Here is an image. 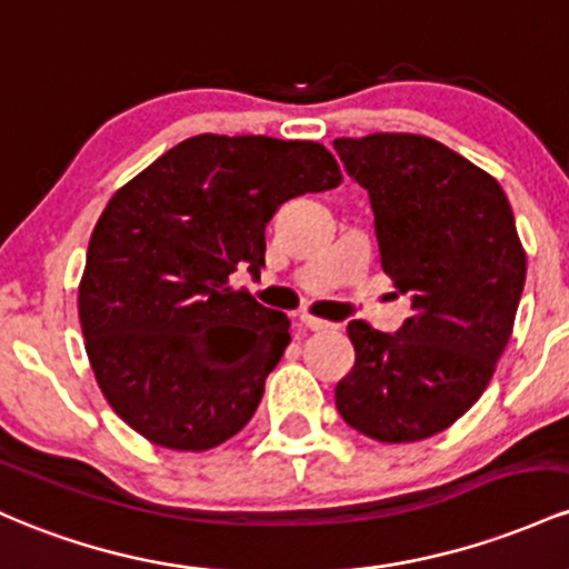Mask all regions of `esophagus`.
<instances>
[{
  "label": "esophagus",
  "instance_id": "esophagus-1",
  "mask_svg": "<svg viewBox=\"0 0 569 569\" xmlns=\"http://www.w3.org/2000/svg\"><path fill=\"white\" fill-rule=\"evenodd\" d=\"M298 319H301V325H303V328L315 330V333H322V330H333V325H330V322H325V319H317V317H311V315H301V317H298Z\"/></svg>",
  "mask_w": 569,
  "mask_h": 569
}]
</instances>
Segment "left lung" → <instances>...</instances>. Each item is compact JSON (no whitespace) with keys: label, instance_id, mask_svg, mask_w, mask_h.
Returning a JSON list of instances; mask_svg holds the SVG:
<instances>
[{"label":"left lung","instance_id":"8db88e82","mask_svg":"<svg viewBox=\"0 0 569 569\" xmlns=\"http://www.w3.org/2000/svg\"><path fill=\"white\" fill-rule=\"evenodd\" d=\"M370 196L381 268L411 317L398 333L349 322L355 366L338 381L343 422L381 443L446 430L481 398L513 333L527 254L500 182L419 133L336 139Z\"/></svg>","mask_w":569,"mask_h":569}]
</instances>
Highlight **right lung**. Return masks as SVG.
Listing matches in <instances>:
<instances>
[{
    "label": "right lung",
    "instance_id": "right-lung-1",
    "mask_svg": "<svg viewBox=\"0 0 569 569\" xmlns=\"http://www.w3.org/2000/svg\"><path fill=\"white\" fill-rule=\"evenodd\" d=\"M338 184L317 142L199 133L112 196L78 311L101 395L131 430L207 451L250 422L290 319L239 290L236 273L266 266V226L284 201Z\"/></svg>",
    "mask_w": 569,
    "mask_h": 569
}]
</instances>
